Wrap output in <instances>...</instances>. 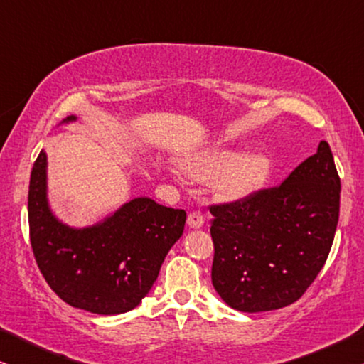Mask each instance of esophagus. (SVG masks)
Instances as JSON below:
<instances>
[{"label": "esophagus", "mask_w": 364, "mask_h": 364, "mask_svg": "<svg viewBox=\"0 0 364 364\" xmlns=\"http://www.w3.org/2000/svg\"><path fill=\"white\" fill-rule=\"evenodd\" d=\"M187 223H188V227H192V228H200L203 225L202 212L200 210H193V212L188 213Z\"/></svg>", "instance_id": "1"}]
</instances>
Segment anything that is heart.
<instances>
[{
  "mask_svg": "<svg viewBox=\"0 0 364 364\" xmlns=\"http://www.w3.org/2000/svg\"><path fill=\"white\" fill-rule=\"evenodd\" d=\"M193 178H213V192L222 200H243L265 186L272 173V161L265 152L252 151L238 156L235 151L213 149L198 152L186 162Z\"/></svg>",
  "mask_w": 364,
  "mask_h": 364,
  "instance_id": "obj_1",
  "label": "heart"
}]
</instances>
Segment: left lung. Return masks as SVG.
<instances>
[{
    "label": "left lung",
    "instance_id": "obj_1",
    "mask_svg": "<svg viewBox=\"0 0 364 364\" xmlns=\"http://www.w3.org/2000/svg\"><path fill=\"white\" fill-rule=\"evenodd\" d=\"M340 192L331 149L321 141L280 186L208 207L212 283L222 300L257 313L301 298L331 250Z\"/></svg>",
    "mask_w": 364,
    "mask_h": 364
}]
</instances>
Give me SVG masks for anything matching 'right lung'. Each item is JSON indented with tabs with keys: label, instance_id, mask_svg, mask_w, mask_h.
I'll return each instance as SVG.
<instances>
[{
	"label": "right lung",
	"instance_id": "right-lung-1",
	"mask_svg": "<svg viewBox=\"0 0 364 364\" xmlns=\"http://www.w3.org/2000/svg\"><path fill=\"white\" fill-rule=\"evenodd\" d=\"M74 116L66 121H74ZM187 213L134 198L102 223L69 228L46 200V152L34 161L28 192L29 240L39 272L68 305L97 315L136 308L183 233Z\"/></svg>",
	"mask_w": 364,
	"mask_h": 364
}]
</instances>
